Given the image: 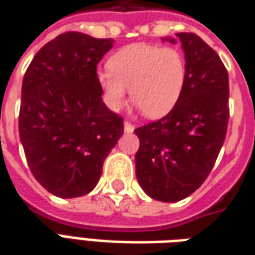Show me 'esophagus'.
I'll return each mask as SVG.
<instances>
[{"label":"esophagus","instance_id":"esophagus-1","mask_svg":"<svg viewBox=\"0 0 255 255\" xmlns=\"http://www.w3.org/2000/svg\"><path fill=\"white\" fill-rule=\"evenodd\" d=\"M124 129H126V132H132L135 129V126L131 122H124Z\"/></svg>","mask_w":255,"mask_h":255}]
</instances>
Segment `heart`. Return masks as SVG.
Here are the masks:
<instances>
[{
  "label": "heart",
  "instance_id": "b5f03b06",
  "mask_svg": "<svg viewBox=\"0 0 255 255\" xmlns=\"http://www.w3.org/2000/svg\"><path fill=\"white\" fill-rule=\"evenodd\" d=\"M108 69L97 75L106 104L120 109L131 90L133 104L151 119L172 111L187 78L186 58L173 47L127 46L109 58Z\"/></svg>",
  "mask_w": 255,
  "mask_h": 255
}]
</instances>
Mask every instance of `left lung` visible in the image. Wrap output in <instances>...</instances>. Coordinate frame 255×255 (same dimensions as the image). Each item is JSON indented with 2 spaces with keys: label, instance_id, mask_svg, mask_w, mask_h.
Instances as JSON below:
<instances>
[{
  "label": "left lung",
  "instance_id": "8db88e82",
  "mask_svg": "<svg viewBox=\"0 0 255 255\" xmlns=\"http://www.w3.org/2000/svg\"><path fill=\"white\" fill-rule=\"evenodd\" d=\"M176 36L187 63L182 95L166 116L135 129L136 179L149 197L162 202H177L201 187L230 120L228 72L219 54L192 32Z\"/></svg>",
  "mask_w": 255,
  "mask_h": 255
}]
</instances>
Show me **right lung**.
Here are the masks:
<instances>
[{
    "instance_id": "obj_1",
    "label": "right lung",
    "mask_w": 255,
    "mask_h": 255,
    "mask_svg": "<svg viewBox=\"0 0 255 255\" xmlns=\"http://www.w3.org/2000/svg\"><path fill=\"white\" fill-rule=\"evenodd\" d=\"M113 42L68 31L47 42L24 73L20 140L31 173L60 198L82 197L97 186L124 132L123 117L106 108L97 79Z\"/></svg>"
}]
</instances>
